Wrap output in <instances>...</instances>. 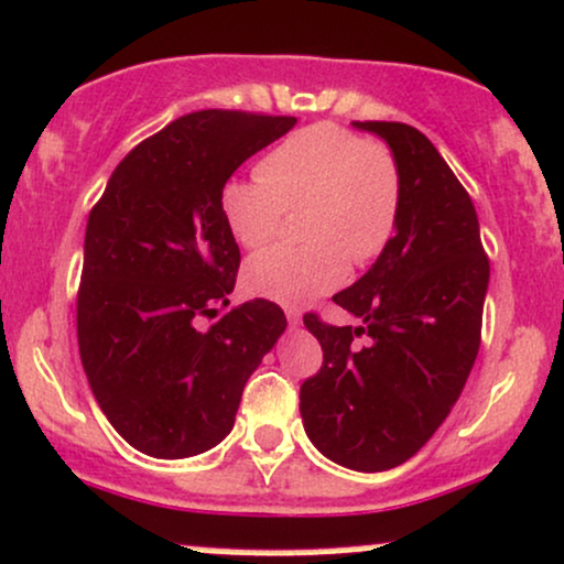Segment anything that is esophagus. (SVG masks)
Returning <instances> with one entry per match:
<instances>
[{"label":"esophagus","mask_w":564,"mask_h":564,"mask_svg":"<svg viewBox=\"0 0 564 564\" xmlns=\"http://www.w3.org/2000/svg\"><path fill=\"white\" fill-rule=\"evenodd\" d=\"M284 316H288V322H290V325H293V327L301 325V312H299V308H295V306L284 308Z\"/></svg>","instance_id":"34e87169"}]
</instances>
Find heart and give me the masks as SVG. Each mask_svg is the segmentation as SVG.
Listing matches in <instances>:
<instances>
[{"mask_svg":"<svg viewBox=\"0 0 564 564\" xmlns=\"http://www.w3.org/2000/svg\"><path fill=\"white\" fill-rule=\"evenodd\" d=\"M252 178L220 186L218 210L242 248H261L280 231L284 210L308 207V248L276 245L245 265V288L284 306L333 293L351 263H367L389 245L400 215V170L383 145L319 122L271 149Z\"/></svg>","mask_w":564,"mask_h":564,"instance_id":"b5f03b06","label":"heart"}]
</instances>
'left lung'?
I'll return each instance as SVG.
<instances>
[{
	"label": "left lung",
	"mask_w": 564,
	"mask_h": 564,
	"mask_svg": "<svg viewBox=\"0 0 564 564\" xmlns=\"http://www.w3.org/2000/svg\"><path fill=\"white\" fill-rule=\"evenodd\" d=\"M351 124L389 145L400 215L367 274L333 295L359 325L303 316L325 362L301 386V415L333 464L386 471L413 458L458 402L479 351L490 263L469 194L434 143L402 122Z\"/></svg>",
	"instance_id": "1"
}]
</instances>
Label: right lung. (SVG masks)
<instances>
[{"instance_id": "1", "label": "right lung", "mask_w": 564, "mask_h": 564, "mask_svg": "<svg viewBox=\"0 0 564 564\" xmlns=\"http://www.w3.org/2000/svg\"><path fill=\"white\" fill-rule=\"evenodd\" d=\"M295 117L194 111L117 164L87 218L79 354L106 419L151 458H192L234 429L242 389L288 327L276 303L229 306L239 248L220 186ZM207 315L213 326H202Z\"/></svg>"}]
</instances>
